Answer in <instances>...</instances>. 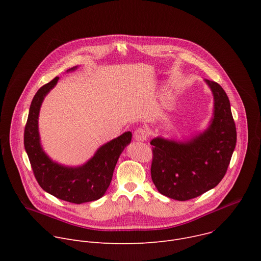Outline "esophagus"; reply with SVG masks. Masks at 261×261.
Wrapping results in <instances>:
<instances>
[{
    "label": "esophagus",
    "mask_w": 261,
    "mask_h": 261,
    "mask_svg": "<svg viewBox=\"0 0 261 261\" xmlns=\"http://www.w3.org/2000/svg\"><path fill=\"white\" fill-rule=\"evenodd\" d=\"M147 137H148V133H147V130L144 128H138L134 132V139L136 141H145Z\"/></svg>",
    "instance_id": "esophagus-1"
}]
</instances>
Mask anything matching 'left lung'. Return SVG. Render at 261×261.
I'll return each instance as SVG.
<instances>
[{
	"instance_id": "1",
	"label": "left lung",
	"mask_w": 261,
	"mask_h": 261,
	"mask_svg": "<svg viewBox=\"0 0 261 261\" xmlns=\"http://www.w3.org/2000/svg\"><path fill=\"white\" fill-rule=\"evenodd\" d=\"M214 96L207 128L182 141L152 139V179L158 191L175 200L195 198L215 188L224 177L237 143L230 102L220 85L204 80Z\"/></svg>"
}]
</instances>
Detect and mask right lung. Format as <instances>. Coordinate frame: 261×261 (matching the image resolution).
<instances>
[{
	"label": "right lung",
	"mask_w": 261,
	"mask_h": 261,
	"mask_svg": "<svg viewBox=\"0 0 261 261\" xmlns=\"http://www.w3.org/2000/svg\"><path fill=\"white\" fill-rule=\"evenodd\" d=\"M77 66L67 72L74 71ZM59 77L41 87L34 96L24 128V148L35 177L40 187L55 197L72 202L85 203L101 198L113 178L116 164L124 148L131 142L132 133H123L119 137L101 145L94 156L81 166H65L49 158L43 151L38 119L45 96L56 87Z\"/></svg>",
	"instance_id": "right-lung-1"
}]
</instances>
